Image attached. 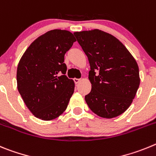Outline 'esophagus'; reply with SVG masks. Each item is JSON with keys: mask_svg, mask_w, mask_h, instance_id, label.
<instances>
[{"mask_svg": "<svg viewBox=\"0 0 156 156\" xmlns=\"http://www.w3.org/2000/svg\"><path fill=\"white\" fill-rule=\"evenodd\" d=\"M74 81H75V84H78L81 81V79L80 78H74Z\"/></svg>", "mask_w": 156, "mask_h": 156, "instance_id": "obj_1", "label": "esophagus"}]
</instances>
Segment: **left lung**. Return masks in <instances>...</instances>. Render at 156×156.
Listing matches in <instances>:
<instances>
[{
    "mask_svg": "<svg viewBox=\"0 0 156 156\" xmlns=\"http://www.w3.org/2000/svg\"><path fill=\"white\" fill-rule=\"evenodd\" d=\"M90 64L92 90L85 96L89 109L113 118L128 109L140 85L135 59L115 36L99 29L74 33Z\"/></svg>",
    "mask_w": 156,
    "mask_h": 156,
    "instance_id": "obj_1",
    "label": "left lung"
}]
</instances>
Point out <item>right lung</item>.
<instances>
[{
  "label": "right lung",
  "instance_id": "1",
  "mask_svg": "<svg viewBox=\"0 0 156 156\" xmlns=\"http://www.w3.org/2000/svg\"><path fill=\"white\" fill-rule=\"evenodd\" d=\"M75 36L54 29L39 36L24 53L17 68V86L25 104L36 117L51 120L67 109L75 82L66 76L64 54Z\"/></svg>",
  "mask_w": 156,
  "mask_h": 156
}]
</instances>
